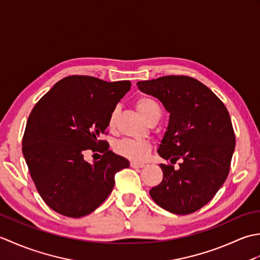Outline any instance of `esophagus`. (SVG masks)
<instances>
[{
    "label": "esophagus",
    "mask_w": 260,
    "mask_h": 260,
    "mask_svg": "<svg viewBox=\"0 0 260 260\" xmlns=\"http://www.w3.org/2000/svg\"><path fill=\"white\" fill-rule=\"evenodd\" d=\"M131 167L133 169H142V168H144L145 165L142 163H137V162H131Z\"/></svg>",
    "instance_id": "esophagus-1"
}]
</instances>
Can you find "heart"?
Here are the masks:
<instances>
[{
	"label": "heart",
	"instance_id": "b5f03b06",
	"mask_svg": "<svg viewBox=\"0 0 260 260\" xmlns=\"http://www.w3.org/2000/svg\"><path fill=\"white\" fill-rule=\"evenodd\" d=\"M136 108L142 115V117L144 118L147 123L153 118H159V116H161V107H159V105L155 99H153L151 97L143 96L137 99ZM118 113L119 108L116 107L109 116L108 127L110 129H114L116 127V124H117ZM115 151L117 152L119 155L126 158H129L132 161L142 162L144 161L147 157L148 153H150L151 144L147 141L126 139L116 143Z\"/></svg>",
	"mask_w": 260,
	"mask_h": 260
}]
</instances>
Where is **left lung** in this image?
I'll return each mask as SVG.
<instances>
[{"mask_svg": "<svg viewBox=\"0 0 260 260\" xmlns=\"http://www.w3.org/2000/svg\"><path fill=\"white\" fill-rule=\"evenodd\" d=\"M142 92L157 98L170 113L158 155L180 168L159 164L163 180L150 190L157 206L189 214L211 200L229 174L236 139L223 103L199 80L165 76L137 82Z\"/></svg>", "mask_w": 260, "mask_h": 260, "instance_id": "8db88e82", "label": "left lung"}]
</instances>
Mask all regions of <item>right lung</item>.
<instances>
[{
    "instance_id": "obj_1",
    "label": "right lung",
    "mask_w": 260,
    "mask_h": 260,
    "mask_svg": "<svg viewBox=\"0 0 260 260\" xmlns=\"http://www.w3.org/2000/svg\"><path fill=\"white\" fill-rule=\"evenodd\" d=\"M131 89V81L108 82L90 76L58 81L27 118L22 152L39 194L54 211L70 218L91 213L106 200L115 174L128 159L109 151L108 118ZM87 149L103 155L92 165Z\"/></svg>"
}]
</instances>
